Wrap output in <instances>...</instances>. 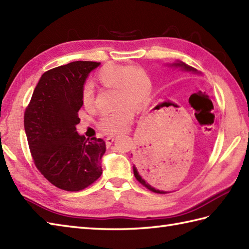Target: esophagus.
Segmentation results:
<instances>
[{
    "label": "esophagus",
    "mask_w": 249,
    "mask_h": 249,
    "mask_svg": "<svg viewBox=\"0 0 249 249\" xmlns=\"http://www.w3.org/2000/svg\"><path fill=\"white\" fill-rule=\"evenodd\" d=\"M113 141H114V136H113V135L108 136V137L106 138V143H107V145H110L112 142H113Z\"/></svg>",
    "instance_id": "esophagus-1"
}]
</instances>
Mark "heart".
<instances>
[{
  "label": "heart",
  "mask_w": 249,
  "mask_h": 249,
  "mask_svg": "<svg viewBox=\"0 0 249 249\" xmlns=\"http://www.w3.org/2000/svg\"><path fill=\"white\" fill-rule=\"evenodd\" d=\"M99 85L114 89V100L119 106L101 115L98 128L107 134H119L127 128L137 111L149 104L152 94V81L149 73L139 66H124L108 62L96 73ZM95 95L90 86L82 90V102L86 109L94 106Z\"/></svg>",
  "instance_id": "b5f03b06"
}]
</instances>
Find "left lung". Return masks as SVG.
<instances>
[{
  "label": "left lung",
  "instance_id": "left-lung-1",
  "mask_svg": "<svg viewBox=\"0 0 249 249\" xmlns=\"http://www.w3.org/2000/svg\"><path fill=\"white\" fill-rule=\"evenodd\" d=\"M173 67H179L182 70L197 72L196 69L193 67H190L182 61H177L172 65ZM164 160L160 162V158L159 157V150L157 144L148 145L147 148L139 150L138 153L136 154V166L134 165V176L138 181L142 184L143 187L147 188L150 191L159 194H165L166 191L160 190L154 184V181L157 180V176L159 177V170L160 174V169L163 170Z\"/></svg>",
  "mask_w": 249,
  "mask_h": 249
}]
</instances>
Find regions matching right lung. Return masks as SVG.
Instances as JSON below:
<instances>
[{
    "instance_id": "right-lung-1",
    "label": "right lung",
    "mask_w": 249,
    "mask_h": 249,
    "mask_svg": "<svg viewBox=\"0 0 249 249\" xmlns=\"http://www.w3.org/2000/svg\"><path fill=\"white\" fill-rule=\"evenodd\" d=\"M100 65L73 61L41 76L24 111V130L34 165L53 186L76 192L102 174L106 142L76 133L82 90L87 76Z\"/></svg>"
}]
</instances>
